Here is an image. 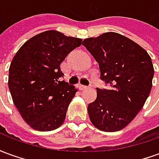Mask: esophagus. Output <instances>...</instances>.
Listing matches in <instances>:
<instances>
[{"label": "esophagus", "instance_id": "esophagus-1", "mask_svg": "<svg viewBox=\"0 0 159 159\" xmlns=\"http://www.w3.org/2000/svg\"><path fill=\"white\" fill-rule=\"evenodd\" d=\"M88 89H89V87L84 86V85H81V86H80V89L81 90H85Z\"/></svg>", "mask_w": 159, "mask_h": 159}]
</instances>
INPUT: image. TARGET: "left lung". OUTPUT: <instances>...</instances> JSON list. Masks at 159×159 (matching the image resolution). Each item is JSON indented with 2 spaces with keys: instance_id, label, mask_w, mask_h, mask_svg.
Instances as JSON below:
<instances>
[{
  "instance_id": "8db88e82",
  "label": "left lung",
  "mask_w": 159,
  "mask_h": 159,
  "mask_svg": "<svg viewBox=\"0 0 159 159\" xmlns=\"http://www.w3.org/2000/svg\"><path fill=\"white\" fill-rule=\"evenodd\" d=\"M83 45L99 63L100 78L110 89L97 90L88 107L90 121L98 129L115 132L136 117L150 94L154 68L145 49L116 32L83 40Z\"/></svg>"
}]
</instances>
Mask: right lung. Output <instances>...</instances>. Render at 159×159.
<instances>
[{
	"instance_id": "right-lung-1",
	"label": "right lung",
	"mask_w": 159,
	"mask_h": 159,
	"mask_svg": "<svg viewBox=\"0 0 159 159\" xmlns=\"http://www.w3.org/2000/svg\"><path fill=\"white\" fill-rule=\"evenodd\" d=\"M83 39L51 30L31 37L9 67L8 87L21 117L33 129L51 131L65 122L77 89L65 81L60 64Z\"/></svg>"
}]
</instances>
